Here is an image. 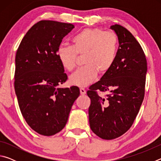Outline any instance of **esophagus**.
<instances>
[{"label":"esophagus","instance_id":"obj_1","mask_svg":"<svg viewBox=\"0 0 161 161\" xmlns=\"http://www.w3.org/2000/svg\"><path fill=\"white\" fill-rule=\"evenodd\" d=\"M80 94L81 95H84L86 94V90L84 88H80Z\"/></svg>","mask_w":161,"mask_h":161}]
</instances>
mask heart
Instances as JSON below:
<instances>
[{"mask_svg":"<svg viewBox=\"0 0 161 161\" xmlns=\"http://www.w3.org/2000/svg\"><path fill=\"white\" fill-rule=\"evenodd\" d=\"M72 45H60L57 56L65 69L72 71L78 55L83 56L84 67L71 75L69 81L78 86H86L96 79L98 72H107L116 60L119 40L115 32L99 28H86L73 37Z\"/></svg>","mask_w":161,"mask_h":161,"instance_id":"heart-1","label":"heart"}]
</instances>
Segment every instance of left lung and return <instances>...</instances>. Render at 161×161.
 I'll return each instance as SVG.
<instances>
[{
  "instance_id": "8db88e82",
  "label": "left lung",
  "mask_w": 161,
  "mask_h": 161,
  "mask_svg": "<svg viewBox=\"0 0 161 161\" xmlns=\"http://www.w3.org/2000/svg\"><path fill=\"white\" fill-rule=\"evenodd\" d=\"M110 28L119 43L116 60L86 92L91 99L89 126L95 134L106 140L119 137L132 126L144 98L147 72L145 54L134 36L120 25ZM97 90L108 94L102 98Z\"/></svg>"
}]
</instances>
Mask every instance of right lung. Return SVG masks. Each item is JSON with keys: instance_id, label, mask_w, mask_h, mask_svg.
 Masks as SVG:
<instances>
[{"instance_id": "right-lung-1", "label": "right lung", "mask_w": 161, "mask_h": 161, "mask_svg": "<svg viewBox=\"0 0 161 161\" xmlns=\"http://www.w3.org/2000/svg\"><path fill=\"white\" fill-rule=\"evenodd\" d=\"M72 24L41 20L27 32L15 55V91L22 115L32 130L53 136L63 129L80 96L76 86L60 88L67 75L57 56Z\"/></svg>"}]
</instances>
